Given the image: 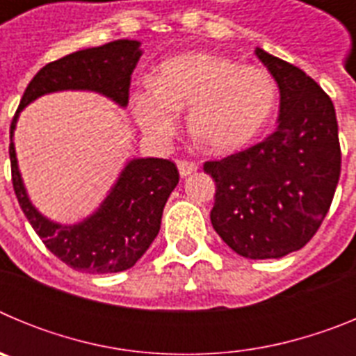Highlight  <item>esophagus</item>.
Returning a JSON list of instances; mask_svg holds the SVG:
<instances>
[{"label": "esophagus", "mask_w": 356, "mask_h": 356, "mask_svg": "<svg viewBox=\"0 0 356 356\" xmlns=\"http://www.w3.org/2000/svg\"><path fill=\"white\" fill-rule=\"evenodd\" d=\"M178 171H180V176H188L193 175L194 171H197V163L191 162V160H178Z\"/></svg>", "instance_id": "esophagus-1"}]
</instances>
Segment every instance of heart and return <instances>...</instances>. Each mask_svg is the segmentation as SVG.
Listing matches in <instances>:
<instances>
[{
    "instance_id": "heart-1",
    "label": "heart",
    "mask_w": 356,
    "mask_h": 356,
    "mask_svg": "<svg viewBox=\"0 0 356 356\" xmlns=\"http://www.w3.org/2000/svg\"><path fill=\"white\" fill-rule=\"evenodd\" d=\"M269 71L212 53H191L162 62L155 81L131 94V112L146 135L165 143L175 135L180 110L188 109L191 134L212 153H234L266 128L276 106Z\"/></svg>"
}]
</instances>
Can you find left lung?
<instances>
[{
	"instance_id": "obj_1",
	"label": "left lung",
	"mask_w": 356,
	"mask_h": 356,
	"mask_svg": "<svg viewBox=\"0 0 356 356\" xmlns=\"http://www.w3.org/2000/svg\"><path fill=\"white\" fill-rule=\"evenodd\" d=\"M254 53L278 83V128L203 169L216 181L213 229L235 253L262 260L301 250L316 235L339 184L341 144L328 94L300 67Z\"/></svg>"
}]
</instances>
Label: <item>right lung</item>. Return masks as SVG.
Returning <instances> with one entry per match:
<instances>
[{
    "label": "right lung",
    "mask_w": 356,
    "mask_h": 356,
    "mask_svg": "<svg viewBox=\"0 0 356 356\" xmlns=\"http://www.w3.org/2000/svg\"><path fill=\"white\" fill-rule=\"evenodd\" d=\"M139 46L137 40L121 39L49 62L28 83L12 119L8 155L19 207L44 246L74 271L106 275L134 267L159 235L163 207L180 180V172L171 160H130L92 216L78 225H56L28 200L12 140L15 122L24 106L56 90H94L127 106L131 72L140 58Z\"/></svg>",
    "instance_id": "obj_1"
}]
</instances>
